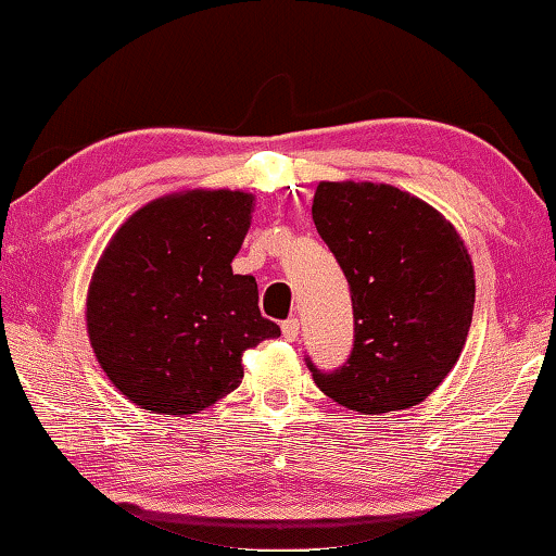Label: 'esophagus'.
I'll return each instance as SVG.
<instances>
[{
  "label": "esophagus",
  "mask_w": 556,
  "mask_h": 556,
  "mask_svg": "<svg viewBox=\"0 0 556 556\" xmlns=\"http://www.w3.org/2000/svg\"><path fill=\"white\" fill-rule=\"evenodd\" d=\"M281 333H285L287 341H294L299 337V319H294V316H289L287 321H281Z\"/></svg>",
  "instance_id": "obj_1"
}]
</instances>
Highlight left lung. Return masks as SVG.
Returning a JSON list of instances; mask_svg holds the SVG:
<instances>
[{
    "label": "left lung",
    "instance_id": "left-lung-1",
    "mask_svg": "<svg viewBox=\"0 0 556 556\" xmlns=\"http://www.w3.org/2000/svg\"><path fill=\"white\" fill-rule=\"evenodd\" d=\"M316 232L346 275L354 349L319 389L351 410L410 408L451 374L468 339L475 275L460 235L426 202L391 185L319 182Z\"/></svg>",
    "mask_w": 556,
    "mask_h": 556
}]
</instances>
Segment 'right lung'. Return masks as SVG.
<instances>
[{"label":"right lung","instance_id":"right-lung-1","mask_svg":"<svg viewBox=\"0 0 556 556\" xmlns=\"http://www.w3.org/2000/svg\"><path fill=\"white\" fill-rule=\"evenodd\" d=\"M252 195L190 190L148 202L105 247L86 302L105 376L143 410L188 416L235 391L242 351L279 337L257 281L232 275Z\"/></svg>","mask_w":556,"mask_h":556}]
</instances>
